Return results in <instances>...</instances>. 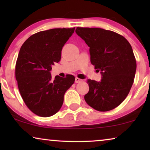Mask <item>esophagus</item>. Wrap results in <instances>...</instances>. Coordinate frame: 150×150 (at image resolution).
Segmentation results:
<instances>
[{
    "instance_id": "34e87169",
    "label": "esophagus",
    "mask_w": 150,
    "mask_h": 150,
    "mask_svg": "<svg viewBox=\"0 0 150 150\" xmlns=\"http://www.w3.org/2000/svg\"><path fill=\"white\" fill-rule=\"evenodd\" d=\"M83 81V80L82 79H79V78H76L75 79V83H81V82H82Z\"/></svg>"
}]
</instances>
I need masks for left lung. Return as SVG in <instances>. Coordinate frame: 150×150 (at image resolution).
Segmentation results:
<instances>
[{"label": "left lung", "instance_id": "8db88e82", "mask_svg": "<svg viewBox=\"0 0 150 150\" xmlns=\"http://www.w3.org/2000/svg\"><path fill=\"white\" fill-rule=\"evenodd\" d=\"M76 33L89 47L91 64L102 74L100 82L87 81L85 101L98 111L114 109L134 83L137 62L132 46L124 37L103 28L77 27Z\"/></svg>", "mask_w": 150, "mask_h": 150}]
</instances>
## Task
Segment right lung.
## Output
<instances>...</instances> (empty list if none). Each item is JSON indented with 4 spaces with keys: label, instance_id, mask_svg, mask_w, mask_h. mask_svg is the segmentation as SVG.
Segmentation results:
<instances>
[{
    "label": "right lung",
    "instance_id": "1",
    "mask_svg": "<svg viewBox=\"0 0 150 150\" xmlns=\"http://www.w3.org/2000/svg\"><path fill=\"white\" fill-rule=\"evenodd\" d=\"M72 28H52L32 35L20 48L16 64V79L26 106L37 115L52 116L60 110L65 91L75 77L56 76L50 70L61 60V50L71 35Z\"/></svg>",
    "mask_w": 150,
    "mask_h": 150
}]
</instances>
